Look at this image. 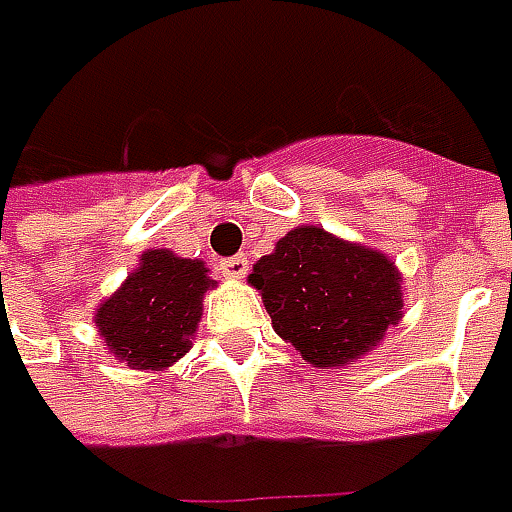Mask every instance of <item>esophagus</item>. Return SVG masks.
Instances as JSON below:
<instances>
[{"label": "esophagus", "instance_id": "34e87169", "mask_svg": "<svg viewBox=\"0 0 512 512\" xmlns=\"http://www.w3.org/2000/svg\"><path fill=\"white\" fill-rule=\"evenodd\" d=\"M219 273H222L225 279H233V282L245 279L247 256H230V259H222V262H219Z\"/></svg>", "mask_w": 512, "mask_h": 512}]
</instances>
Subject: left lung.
<instances>
[{"label": "left lung", "instance_id": "obj_1", "mask_svg": "<svg viewBox=\"0 0 512 512\" xmlns=\"http://www.w3.org/2000/svg\"><path fill=\"white\" fill-rule=\"evenodd\" d=\"M247 282L262 293L273 330L313 367H344L370 353L402 319V273L373 247L302 225L262 256Z\"/></svg>", "mask_w": 512, "mask_h": 512}]
</instances>
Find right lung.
<instances>
[{"mask_svg":"<svg viewBox=\"0 0 512 512\" xmlns=\"http://www.w3.org/2000/svg\"><path fill=\"white\" fill-rule=\"evenodd\" d=\"M210 287L216 282L205 262L145 250L125 285L96 310L99 336L133 370H165L190 350Z\"/></svg>","mask_w":512,"mask_h":512,"instance_id":"obj_1","label":"right lung"}]
</instances>
